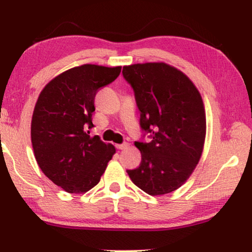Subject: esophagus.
<instances>
[{"instance_id": "34e87169", "label": "esophagus", "mask_w": 252, "mask_h": 252, "mask_svg": "<svg viewBox=\"0 0 252 252\" xmlns=\"http://www.w3.org/2000/svg\"><path fill=\"white\" fill-rule=\"evenodd\" d=\"M117 149L118 150H124V149H127V148L129 147L128 143H123V144H117Z\"/></svg>"}]
</instances>
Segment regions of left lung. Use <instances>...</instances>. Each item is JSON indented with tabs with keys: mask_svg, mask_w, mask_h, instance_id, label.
<instances>
[{
	"mask_svg": "<svg viewBox=\"0 0 252 252\" xmlns=\"http://www.w3.org/2000/svg\"><path fill=\"white\" fill-rule=\"evenodd\" d=\"M123 75L134 91L141 128L151 137L148 143L135 142L142 159L127 173L151 196L177 190L194 172L204 148L202 96L184 72L161 62L126 65Z\"/></svg>",
	"mask_w": 252,
	"mask_h": 252,
	"instance_id": "1",
	"label": "left lung"
}]
</instances>
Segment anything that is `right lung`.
<instances>
[{"label": "right lung", "instance_id": "1", "mask_svg": "<svg viewBox=\"0 0 252 252\" xmlns=\"http://www.w3.org/2000/svg\"><path fill=\"white\" fill-rule=\"evenodd\" d=\"M120 71L95 64L72 67L48 82L37 97L31 123L34 156L41 171L70 194L95 187L116 154L89 129L96 93Z\"/></svg>", "mask_w": 252, "mask_h": 252}]
</instances>
